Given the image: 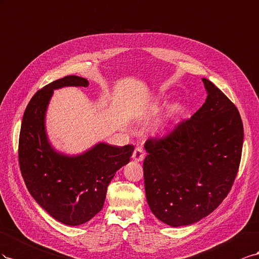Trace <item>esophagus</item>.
I'll return each instance as SVG.
<instances>
[{
    "instance_id": "esophagus-1",
    "label": "esophagus",
    "mask_w": 259,
    "mask_h": 259,
    "mask_svg": "<svg viewBox=\"0 0 259 259\" xmlns=\"http://www.w3.org/2000/svg\"><path fill=\"white\" fill-rule=\"evenodd\" d=\"M144 156H145V153H144L143 147L137 146L134 154H132V157H134V159H136L137 161H141L144 159Z\"/></svg>"
}]
</instances>
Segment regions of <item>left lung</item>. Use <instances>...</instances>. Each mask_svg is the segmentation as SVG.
Returning <instances> with one entry per match:
<instances>
[{"label": "left lung", "instance_id": "left-lung-1", "mask_svg": "<svg viewBox=\"0 0 259 259\" xmlns=\"http://www.w3.org/2000/svg\"><path fill=\"white\" fill-rule=\"evenodd\" d=\"M202 80L207 91L202 107L144 145L147 204L171 227L192 225L215 210L240 167L244 130L239 110L215 84Z\"/></svg>", "mask_w": 259, "mask_h": 259}]
</instances>
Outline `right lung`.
I'll list each match as a JSON object with an SVG mask.
<instances>
[{"mask_svg": "<svg viewBox=\"0 0 259 259\" xmlns=\"http://www.w3.org/2000/svg\"><path fill=\"white\" fill-rule=\"evenodd\" d=\"M88 87L89 81L66 76L36 92L28 103L19 134L18 160L28 191L57 221L79 226L92 219L104 205L108 184L128 164L135 146L105 143L69 157L52 149L44 129V115L54 89Z\"/></svg>", "mask_w": 259, "mask_h": 259, "instance_id": "obj_1", "label": "right lung"}]
</instances>
